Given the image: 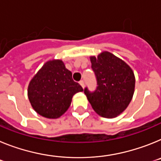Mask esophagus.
Segmentation results:
<instances>
[{
    "mask_svg": "<svg viewBox=\"0 0 161 161\" xmlns=\"http://www.w3.org/2000/svg\"><path fill=\"white\" fill-rule=\"evenodd\" d=\"M79 83H80V85L82 86V87H84V86H85L84 81H83V80H81L80 82H79Z\"/></svg>",
    "mask_w": 161,
    "mask_h": 161,
    "instance_id": "34e87169",
    "label": "esophagus"
}]
</instances>
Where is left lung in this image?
I'll return each instance as SVG.
<instances>
[{"label": "left lung", "mask_w": 161, "mask_h": 161, "mask_svg": "<svg viewBox=\"0 0 161 161\" xmlns=\"http://www.w3.org/2000/svg\"><path fill=\"white\" fill-rule=\"evenodd\" d=\"M90 59L98 86L95 92L86 87L85 95L96 114L107 118L117 117L132 100L135 86L134 72L125 61L108 52Z\"/></svg>", "instance_id": "1"}]
</instances>
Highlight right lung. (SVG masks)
I'll use <instances>...</instances> for the list:
<instances>
[{
	"label": "right lung",
	"mask_w": 161,
	"mask_h": 161,
	"mask_svg": "<svg viewBox=\"0 0 161 161\" xmlns=\"http://www.w3.org/2000/svg\"><path fill=\"white\" fill-rule=\"evenodd\" d=\"M61 60L47 61L31 80L27 95L32 108L47 118H58L70 106L72 97L82 92Z\"/></svg>",
	"instance_id": "obj_1"
}]
</instances>
